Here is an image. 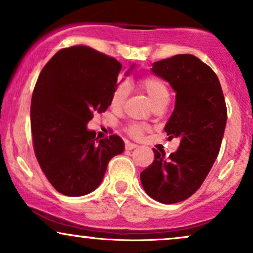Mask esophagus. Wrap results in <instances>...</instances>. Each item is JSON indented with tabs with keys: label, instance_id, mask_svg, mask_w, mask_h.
Listing matches in <instances>:
<instances>
[{
	"label": "esophagus",
	"instance_id": "esophagus-1",
	"mask_svg": "<svg viewBox=\"0 0 253 253\" xmlns=\"http://www.w3.org/2000/svg\"><path fill=\"white\" fill-rule=\"evenodd\" d=\"M126 150H134V149H136V147H138V145L136 144H133V143H126Z\"/></svg>",
	"mask_w": 253,
	"mask_h": 253
}]
</instances>
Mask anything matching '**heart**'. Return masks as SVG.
<instances>
[{
  "label": "heart",
  "instance_id": "1",
  "mask_svg": "<svg viewBox=\"0 0 253 253\" xmlns=\"http://www.w3.org/2000/svg\"><path fill=\"white\" fill-rule=\"evenodd\" d=\"M140 86L146 92L153 106H156L159 102L169 101V88H168L167 83L162 78L156 76L144 77L140 81ZM127 95H128V85L126 83L119 84V85H117V88L113 90L112 96H110V107L114 110L123 108L125 101L127 98ZM126 130L133 138H140L145 133V130H146V126L138 123H132L127 126Z\"/></svg>",
  "mask_w": 253,
  "mask_h": 253
}]
</instances>
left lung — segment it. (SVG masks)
<instances>
[{"label": "left lung", "instance_id": "8db88e82", "mask_svg": "<svg viewBox=\"0 0 253 253\" xmlns=\"http://www.w3.org/2000/svg\"><path fill=\"white\" fill-rule=\"evenodd\" d=\"M151 70L175 90V109L164 130L181 141L169 157L153 149L155 161L140 181L147 195L171 205L190 197L207 177L219 155L227 108L215 72L193 54L159 60Z\"/></svg>", "mask_w": 253, "mask_h": 253}]
</instances>
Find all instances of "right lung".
Listing matches in <instances>:
<instances>
[{"label": "right lung", "mask_w": 253, "mask_h": 253, "mask_svg": "<svg viewBox=\"0 0 253 253\" xmlns=\"http://www.w3.org/2000/svg\"><path fill=\"white\" fill-rule=\"evenodd\" d=\"M121 68L94 48L72 46L58 51L38 77L31 103L34 153L48 182L64 195L96 189L110 159L124 152L120 136L98 139L86 127L95 113L110 106Z\"/></svg>", "instance_id": "1"}]
</instances>
